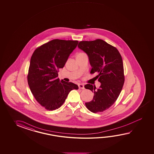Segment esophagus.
I'll list each match as a JSON object with an SVG mask.
<instances>
[{
    "label": "esophagus",
    "instance_id": "esophagus-1",
    "mask_svg": "<svg viewBox=\"0 0 154 154\" xmlns=\"http://www.w3.org/2000/svg\"><path fill=\"white\" fill-rule=\"evenodd\" d=\"M79 88H80V89H84V85L82 84H79L78 85Z\"/></svg>",
    "mask_w": 154,
    "mask_h": 154
}]
</instances>
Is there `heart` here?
<instances>
[{
  "label": "heart",
  "mask_w": 154,
  "mask_h": 154,
  "mask_svg": "<svg viewBox=\"0 0 154 154\" xmlns=\"http://www.w3.org/2000/svg\"><path fill=\"white\" fill-rule=\"evenodd\" d=\"M84 53H79L78 54H77V56H78V55H80V54H83Z\"/></svg>",
  "instance_id": "obj_1"
}]
</instances>
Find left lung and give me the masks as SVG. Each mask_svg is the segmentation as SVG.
<instances>
[{
    "mask_svg": "<svg viewBox=\"0 0 154 154\" xmlns=\"http://www.w3.org/2000/svg\"><path fill=\"white\" fill-rule=\"evenodd\" d=\"M78 47L88 54L92 66L90 73H98L94 78L101 83L97 90L92 85H85V88L94 93L93 100L85 103V105L94 113L104 112L115 102L124 84L122 57L115 47L100 39L81 41Z\"/></svg>",
    "mask_w": 154,
    "mask_h": 154,
    "instance_id": "8db88e82",
    "label": "left lung"
}]
</instances>
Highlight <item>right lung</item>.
Masks as SVG:
<instances>
[{
	"label": "right lung",
	"instance_id": "right-lung-1",
	"mask_svg": "<svg viewBox=\"0 0 154 154\" xmlns=\"http://www.w3.org/2000/svg\"><path fill=\"white\" fill-rule=\"evenodd\" d=\"M78 40L54 39L35 49L30 58L28 83L36 101L48 110L60 108L78 86L58 78V72L76 48Z\"/></svg>",
	"mask_w": 154,
	"mask_h": 154
}]
</instances>
